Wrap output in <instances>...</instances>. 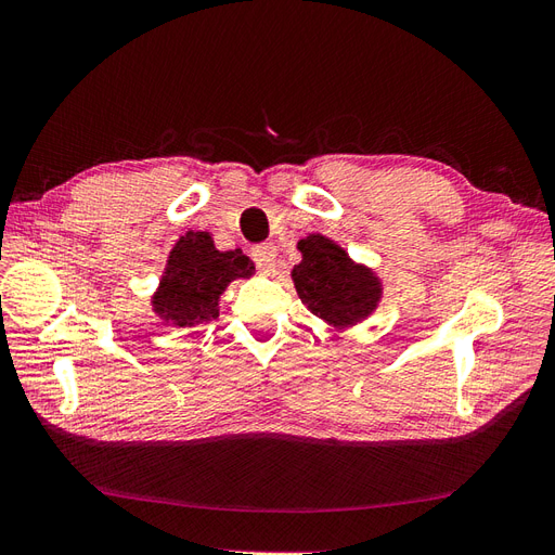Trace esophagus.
<instances>
[{"mask_svg": "<svg viewBox=\"0 0 555 555\" xmlns=\"http://www.w3.org/2000/svg\"><path fill=\"white\" fill-rule=\"evenodd\" d=\"M275 257H278V247L273 243H261L257 247H251V259L257 263V271L263 275L273 271Z\"/></svg>", "mask_w": 555, "mask_h": 555, "instance_id": "34e87169", "label": "esophagus"}]
</instances>
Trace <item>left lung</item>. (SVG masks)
Returning a JSON list of instances; mask_svg holds the SVG:
<instances>
[{
	"mask_svg": "<svg viewBox=\"0 0 555 555\" xmlns=\"http://www.w3.org/2000/svg\"><path fill=\"white\" fill-rule=\"evenodd\" d=\"M304 259L292 280L306 308L333 328H347L371 317L382 298L379 278L322 233L298 241Z\"/></svg>",
	"mask_w": 555,
	"mask_h": 555,
	"instance_id": "left-lung-1",
	"label": "left lung"
}]
</instances>
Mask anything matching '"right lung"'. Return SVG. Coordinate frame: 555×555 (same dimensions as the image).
I'll return each instance as SVG.
<instances>
[{"label":"right lung","instance_id":"obj_1","mask_svg":"<svg viewBox=\"0 0 555 555\" xmlns=\"http://www.w3.org/2000/svg\"><path fill=\"white\" fill-rule=\"evenodd\" d=\"M255 263L243 249L220 251L208 231H188L169 251L153 310L176 326H196L220 314V296L236 278H249Z\"/></svg>","mask_w":555,"mask_h":555}]
</instances>
